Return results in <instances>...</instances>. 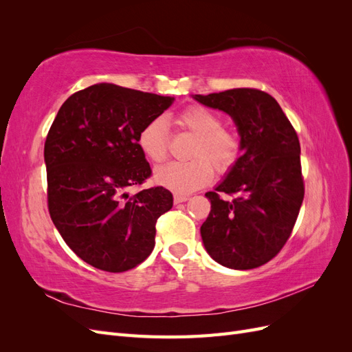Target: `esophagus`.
<instances>
[{"label":"esophagus","mask_w":352,"mask_h":352,"mask_svg":"<svg viewBox=\"0 0 352 352\" xmlns=\"http://www.w3.org/2000/svg\"><path fill=\"white\" fill-rule=\"evenodd\" d=\"M173 201H175V204H180V202L188 201V197H186V195H182V194H175Z\"/></svg>","instance_id":"1"}]
</instances>
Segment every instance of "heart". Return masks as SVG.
Instances as JSON below:
<instances>
[{"label": "heart", "mask_w": 352, "mask_h": 352, "mask_svg": "<svg viewBox=\"0 0 352 352\" xmlns=\"http://www.w3.org/2000/svg\"><path fill=\"white\" fill-rule=\"evenodd\" d=\"M176 123L195 136L186 163H168L155 170V180L175 192L188 194L207 185L212 166L225 173L236 164L242 153L239 135L223 126L221 117L201 105H189L176 117ZM138 145L153 163H163L168 155V136L163 119L148 122L138 135Z\"/></svg>", "instance_id": "obj_1"}]
</instances>
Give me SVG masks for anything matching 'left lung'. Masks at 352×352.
Masks as SVG:
<instances>
[{
	"mask_svg": "<svg viewBox=\"0 0 352 352\" xmlns=\"http://www.w3.org/2000/svg\"><path fill=\"white\" fill-rule=\"evenodd\" d=\"M235 120L243 154L226 179L207 192L211 210L201 226L207 252L229 269L269 263L289 239L304 199L301 146L272 95L254 88L195 95ZM220 193L234 197L223 200Z\"/></svg>",
	"mask_w": 352,
	"mask_h": 352,
	"instance_id": "left-lung-1",
	"label": "left lung"
}]
</instances>
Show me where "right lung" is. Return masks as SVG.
<instances>
[{"label":"right lung","instance_id":"add662e5","mask_svg":"<svg viewBox=\"0 0 352 352\" xmlns=\"http://www.w3.org/2000/svg\"><path fill=\"white\" fill-rule=\"evenodd\" d=\"M173 98L98 83L74 92L52 122L44 148L48 211L69 248L92 267L122 273L146 260L155 223L173 195L153 186L129 195L153 170L138 135Z\"/></svg>","mask_w":352,"mask_h":352}]
</instances>
